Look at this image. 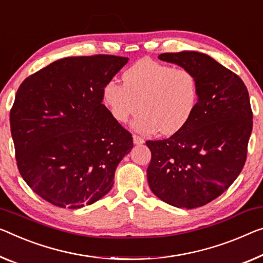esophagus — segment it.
I'll list each match as a JSON object with an SVG mask.
<instances>
[{"label":"esophagus","instance_id":"esophagus-1","mask_svg":"<svg viewBox=\"0 0 263 263\" xmlns=\"http://www.w3.org/2000/svg\"><path fill=\"white\" fill-rule=\"evenodd\" d=\"M133 141H134L135 144H142L144 142V140L142 139V137L139 136V135H136V134L133 135Z\"/></svg>","mask_w":263,"mask_h":263}]
</instances>
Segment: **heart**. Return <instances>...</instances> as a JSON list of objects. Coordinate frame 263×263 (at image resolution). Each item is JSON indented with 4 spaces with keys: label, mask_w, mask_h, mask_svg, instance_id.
Listing matches in <instances>:
<instances>
[{
    "label": "heart",
    "mask_w": 263,
    "mask_h": 263,
    "mask_svg": "<svg viewBox=\"0 0 263 263\" xmlns=\"http://www.w3.org/2000/svg\"><path fill=\"white\" fill-rule=\"evenodd\" d=\"M123 83L109 81L103 87V103L118 122H133L135 130L172 135L191 120L199 101V82L194 71L174 68L151 59L133 64L122 75Z\"/></svg>",
    "instance_id": "1"
}]
</instances>
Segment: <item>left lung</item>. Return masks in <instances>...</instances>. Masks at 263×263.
Returning <instances> with one entry per match:
<instances>
[{
	"label": "left lung",
	"mask_w": 263,
	"mask_h": 263,
	"mask_svg": "<svg viewBox=\"0 0 263 263\" xmlns=\"http://www.w3.org/2000/svg\"><path fill=\"white\" fill-rule=\"evenodd\" d=\"M159 59L194 71L199 101L182 129L145 142L152 152L148 183L165 203L197 208L227 191L243 168L253 129L249 94L235 72L202 52H164Z\"/></svg>",
	"instance_id": "left-lung-1"
}]
</instances>
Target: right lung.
<instances>
[{"label":"right lung","mask_w":263,"mask_h":263,"mask_svg":"<svg viewBox=\"0 0 263 263\" xmlns=\"http://www.w3.org/2000/svg\"><path fill=\"white\" fill-rule=\"evenodd\" d=\"M127 58L91 55L50 63L23 81L10 110L18 172L60 208L92 204L110 191L133 137L102 104Z\"/></svg>","instance_id":"1"}]
</instances>
